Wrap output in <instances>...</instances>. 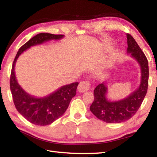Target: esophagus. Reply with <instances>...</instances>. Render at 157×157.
<instances>
[{
	"instance_id": "34e87169",
	"label": "esophagus",
	"mask_w": 157,
	"mask_h": 157,
	"mask_svg": "<svg viewBox=\"0 0 157 157\" xmlns=\"http://www.w3.org/2000/svg\"><path fill=\"white\" fill-rule=\"evenodd\" d=\"M90 88V82L87 80H83L79 82L78 89L79 92L83 93L87 91Z\"/></svg>"
}]
</instances>
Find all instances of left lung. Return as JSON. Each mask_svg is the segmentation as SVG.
<instances>
[{"mask_svg":"<svg viewBox=\"0 0 157 157\" xmlns=\"http://www.w3.org/2000/svg\"><path fill=\"white\" fill-rule=\"evenodd\" d=\"M127 37V52L136 59L141 68V82L139 88L123 100L111 102L106 95L107 86L104 82L95 87L94 100L90 110L98 119L109 123H119L129 120L136 113L147 94L148 87V61L139 45L129 34Z\"/></svg>","mask_w":157,"mask_h":157,"instance_id":"obj_1","label":"left lung"}]
</instances>
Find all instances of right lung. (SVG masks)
Here are the masks:
<instances>
[{
    "instance_id": "add662e5",
    "label": "right lung",
    "mask_w": 157,
    "mask_h": 157,
    "mask_svg": "<svg viewBox=\"0 0 157 157\" xmlns=\"http://www.w3.org/2000/svg\"><path fill=\"white\" fill-rule=\"evenodd\" d=\"M63 36L49 33L36 34L20 48L13 62L10 75V90L16 109L26 120L36 125L51 124L64 113L71 99L76 94L78 82L63 86L44 98H34L28 94L18 84L14 73L15 63L21 53L31 46L52 39H60Z\"/></svg>"
}]
</instances>
